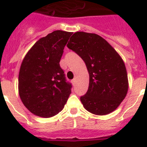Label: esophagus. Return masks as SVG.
I'll use <instances>...</instances> for the list:
<instances>
[{"mask_svg": "<svg viewBox=\"0 0 147 147\" xmlns=\"http://www.w3.org/2000/svg\"><path fill=\"white\" fill-rule=\"evenodd\" d=\"M76 78H74V79H72V80H71V83H72L73 85H75V84H76Z\"/></svg>", "mask_w": 147, "mask_h": 147, "instance_id": "esophagus-1", "label": "esophagus"}]
</instances>
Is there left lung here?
Returning <instances> with one entry per match:
<instances>
[{
  "label": "left lung",
  "instance_id": "left-lung-1",
  "mask_svg": "<svg viewBox=\"0 0 147 147\" xmlns=\"http://www.w3.org/2000/svg\"><path fill=\"white\" fill-rule=\"evenodd\" d=\"M67 47L84 60L89 74L88 92L80 98L84 107L100 116L114 111L125 98L129 87L121 55L95 33L76 32Z\"/></svg>",
  "mask_w": 147,
  "mask_h": 147
}]
</instances>
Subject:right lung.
<instances>
[{"mask_svg":"<svg viewBox=\"0 0 147 147\" xmlns=\"http://www.w3.org/2000/svg\"><path fill=\"white\" fill-rule=\"evenodd\" d=\"M71 32L55 30L40 38L27 52L20 65L18 92L24 105L36 116L49 118L59 114L71 94L59 62Z\"/></svg>","mask_w":147,"mask_h":147,"instance_id":"obj_1","label":"right lung"}]
</instances>
